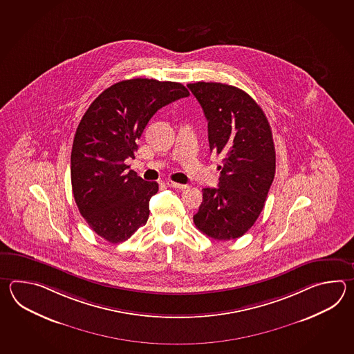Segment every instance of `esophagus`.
<instances>
[{"label":"esophagus","mask_w":354,"mask_h":354,"mask_svg":"<svg viewBox=\"0 0 354 354\" xmlns=\"http://www.w3.org/2000/svg\"><path fill=\"white\" fill-rule=\"evenodd\" d=\"M167 185L169 186V187L178 188V189H185V188H187V185H182V183H177V182H174V180H167Z\"/></svg>","instance_id":"obj_1"}]
</instances>
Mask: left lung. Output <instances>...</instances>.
I'll return each instance as SVG.
<instances>
[{"mask_svg":"<svg viewBox=\"0 0 354 354\" xmlns=\"http://www.w3.org/2000/svg\"><path fill=\"white\" fill-rule=\"evenodd\" d=\"M207 119L210 151L221 157L218 188H203L196 227L218 241L241 238L263 210L276 171L271 127L247 92L216 82L187 84Z\"/></svg>","mask_w":354,"mask_h":354,"instance_id":"obj_1","label":"left lung"}]
</instances>
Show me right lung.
Instances as JSON below:
<instances>
[{
    "label": "right lung",
    "instance_id": "obj_1",
    "mask_svg": "<svg viewBox=\"0 0 354 354\" xmlns=\"http://www.w3.org/2000/svg\"><path fill=\"white\" fill-rule=\"evenodd\" d=\"M187 96L180 83L134 78L106 88L83 115L71 154L72 189L81 215L101 238L120 243L145 225L158 183L128 171L125 159L134 158L151 116Z\"/></svg>",
    "mask_w": 354,
    "mask_h": 354
}]
</instances>
